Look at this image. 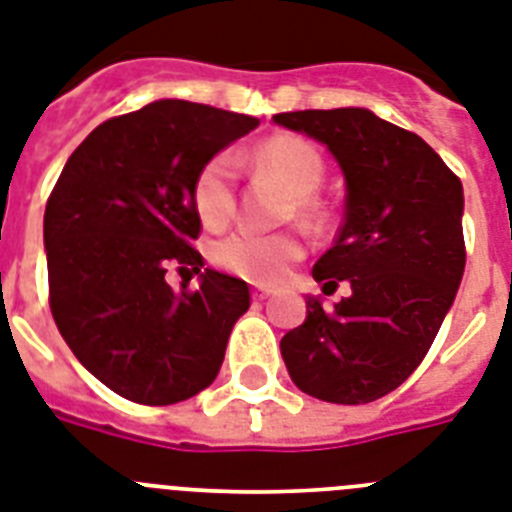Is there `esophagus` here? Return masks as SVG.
<instances>
[{
    "label": "esophagus",
    "mask_w": 512,
    "mask_h": 512,
    "mask_svg": "<svg viewBox=\"0 0 512 512\" xmlns=\"http://www.w3.org/2000/svg\"><path fill=\"white\" fill-rule=\"evenodd\" d=\"M273 294L270 289H263V286H257V289H252V299H257V302H265L268 296Z\"/></svg>",
    "instance_id": "obj_1"
}]
</instances>
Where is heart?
<instances>
[{
	"label": "heart",
	"instance_id": "heart-1",
	"mask_svg": "<svg viewBox=\"0 0 512 512\" xmlns=\"http://www.w3.org/2000/svg\"><path fill=\"white\" fill-rule=\"evenodd\" d=\"M255 166L273 174L294 195L302 216H315L312 200L325 179V161L317 145L296 135L268 137L252 153ZM192 205L205 229H223L236 210V158L216 153L205 161L192 182ZM302 257V242L294 234H257L234 231L210 247V260L231 276L255 283H276L286 268Z\"/></svg>",
	"mask_w": 512,
	"mask_h": 512
}]
</instances>
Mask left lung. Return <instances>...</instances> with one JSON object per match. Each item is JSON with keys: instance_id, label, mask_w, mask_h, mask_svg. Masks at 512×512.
Returning a JSON list of instances; mask_svg holds the SVG:
<instances>
[{"instance_id": "1", "label": "left lung", "mask_w": 512, "mask_h": 512, "mask_svg": "<svg viewBox=\"0 0 512 512\" xmlns=\"http://www.w3.org/2000/svg\"><path fill=\"white\" fill-rule=\"evenodd\" d=\"M273 122L341 163V231L312 276L325 294L351 286L333 309L307 296V320L281 338L283 362L312 398L372 403L422 364L461 286V179L422 137L367 109L286 111Z\"/></svg>"}]
</instances>
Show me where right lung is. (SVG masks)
Masks as SVG:
<instances>
[{
	"mask_svg": "<svg viewBox=\"0 0 512 512\" xmlns=\"http://www.w3.org/2000/svg\"><path fill=\"white\" fill-rule=\"evenodd\" d=\"M257 124L205 103H148L98 124L51 190V315L80 364L127 401L169 406L216 380L249 289L202 270L192 182ZM169 269L200 272L201 289L174 292Z\"/></svg>",
	"mask_w": 512,
	"mask_h": 512,
	"instance_id": "1",
	"label": "right lung"
}]
</instances>
